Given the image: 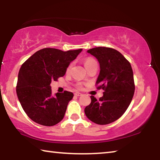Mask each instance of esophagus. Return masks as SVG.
Masks as SVG:
<instances>
[{
	"label": "esophagus",
	"instance_id": "34e87169",
	"mask_svg": "<svg viewBox=\"0 0 160 160\" xmlns=\"http://www.w3.org/2000/svg\"><path fill=\"white\" fill-rule=\"evenodd\" d=\"M74 94H75V96H77V97H79V96L82 95V94L80 93V92H75Z\"/></svg>",
	"mask_w": 160,
	"mask_h": 160
}]
</instances>
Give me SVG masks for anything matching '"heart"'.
<instances>
[{"label":"heart","instance_id":"1","mask_svg":"<svg viewBox=\"0 0 160 160\" xmlns=\"http://www.w3.org/2000/svg\"><path fill=\"white\" fill-rule=\"evenodd\" d=\"M93 62H95V61H94V59H92V58H88V59H87V60L85 61V66H88V65L90 64V63H93ZM70 67H71V66H69V68H68V70H70ZM78 88H81L80 84H78Z\"/></svg>","mask_w":160,"mask_h":160}]
</instances>
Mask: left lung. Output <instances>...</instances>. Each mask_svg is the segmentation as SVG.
<instances>
[{
    "mask_svg": "<svg viewBox=\"0 0 160 160\" xmlns=\"http://www.w3.org/2000/svg\"><path fill=\"white\" fill-rule=\"evenodd\" d=\"M87 52L94 56L100 66L96 83L104 90L97 100L91 96V103L85 113L99 125L113 122L122 116L132 101L135 85L131 63L119 51L112 48L95 47Z\"/></svg>",
    "mask_w": 160,
    "mask_h": 160,
    "instance_id": "1",
    "label": "left lung"
}]
</instances>
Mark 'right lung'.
Instances as JSON below:
<instances>
[{
  "instance_id": "1",
  "label": "right lung",
  "mask_w": 160,
  "mask_h": 160,
  "mask_svg": "<svg viewBox=\"0 0 160 160\" xmlns=\"http://www.w3.org/2000/svg\"><path fill=\"white\" fill-rule=\"evenodd\" d=\"M82 51L42 48L22 65L16 92L23 110L34 122L52 126L63 118L73 94L65 91L53 96L50 85L66 74L70 63Z\"/></svg>"
}]
</instances>
